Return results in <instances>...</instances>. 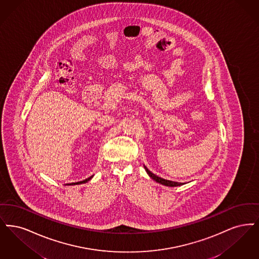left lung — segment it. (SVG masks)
Listing matches in <instances>:
<instances>
[{"label":"left lung","mask_w":259,"mask_h":259,"mask_svg":"<svg viewBox=\"0 0 259 259\" xmlns=\"http://www.w3.org/2000/svg\"><path fill=\"white\" fill-rule=\"evenodd\" d=\"M145 169H146L147 173L149 174V176L153 179V180L156 181V182H158L159 184H161V185H164V186H168V187H177V186H182L183 184L182 183H177V182H173V181H169L165 180V179H163V178H160V177H158L157 175H155L154 173H152L149 169L147 168L146 166H144Z\"/></svg>","instance_id":"1"}]
</instances>
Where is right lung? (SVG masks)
<instances>
[{
	"instance_id": "add662e5",
	"label": "right lung",
	"mask_w": 259,
	"mask_h": 259,
	"mask_svg": "<svg viewBox=\"0 0 259 259\" xmlns=\"http://www.w3.org/2000/svg\"><path fill=\"white\" fill-rule=\"evenodd\" d=\"M92 177H93V176H91V177L87 178V179H85V180L81 181V182H77V183H72L71 185H79V184H82V183H86V182H88V181L90 180Z\"/></svg>"
}]
</instances>
